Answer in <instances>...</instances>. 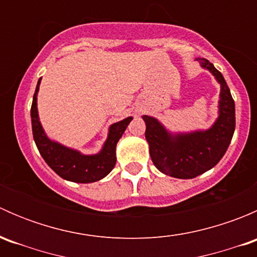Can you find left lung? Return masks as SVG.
Here are the masks:
<instances>
[{"mask_svg": "<svg viewBox=\"0 0 257 257\" xmlns=\"http://www.w3.org/2000/svg\"><path fill=\"white\" fill-rule=\"evenodd\" d=\"M221 85L219 118L208 131L172 134L153 116L143 115L145 139L155 167L164 174L191 179L214 168L229 148L235 131V103L222 74L205 58H196Z\"/></svg>", "mask_w": 257, "mask_h": 257, "instance_id": "obj_1", "label": "left lung"}]
</instances>
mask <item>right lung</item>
Returning a JSON list of instances; mask_svg holds the SVG:
<instances>
[{"label":"right lung","instance_id":"obj_1","mask_svg":"<svg viewBox=\"0 0 257 257\" xmlns=\"http://www.w3.org/2000/svg\"><path fill=\"white\" fill-rule=\"evenodd\" d=\"M41 78L38 80L36 92L33 94L32 107H31V119H32V133L40 154L45 159L53 172L66 180L74 183H93L103 179L109 174L115 165V147L124 131L133 118L123 119L110 125L108 139L103 149L95 155H83L74 149L52 142L46 136L40 123L37 112V93L40 88Z\"/></svg>","mask_w":257,"mask_h":257}]
</instances>
